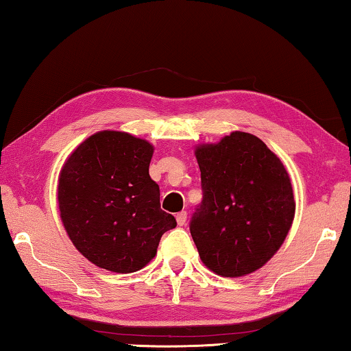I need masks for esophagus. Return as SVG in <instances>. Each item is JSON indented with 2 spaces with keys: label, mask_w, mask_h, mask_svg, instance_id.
<instances>
[{
  "label": "esophagus",
  "mask_w": 351,
  "mask_h": 351,
  "mask_svg": "<svg viewBox=\"0 0 351 351\" xmlns=\"http://www.w3.org/2000/svg\"><path fill=\"white\" fill-rule=\"evenodd\" d=\"M186 221H187V212L186 210L176 213V223H178V226H184V224H186Z\"/></svg>",
  "instance_id": "obj_1"
}]
</instances>
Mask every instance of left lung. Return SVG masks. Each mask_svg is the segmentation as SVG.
I'll list each match as a JSON object with an SVG mask.
<instances>
[{
    "label": "left lung",
    "instance_id": "1",
    "mask_svg": "<svg viewBox=\"0 0 351 351\" xmlns=\"http://www.w3.org/2000/svg\"><path fill=\"white\" fill-rule=\"evenodd\" d=\"M203 201L190 221L199 257L223 277L260 269L291 229L295 203L287 169L257 136L234 132L197 147Z\"/></svg>",
    "mask_w": 351,
    "mask_h": 351
}]
</instances>
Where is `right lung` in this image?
<instances>
[{"label": "right lung", "mask_w": 351, "mask_h": 351, "mask_svg": "<svg viewBox=\"0 0 351 351\" xmlns=\"http://www.w3.org/2000/svg\"><path fill=\"white\" fill-rule=\"evenodd\" d=\"M153 145L123 132H99L71 153L58 178L64 229L83 257L128 274L144 268L164 232L176 228L148 175Z\"/></svg>", "instance_id": "add662e5"}]
</instances>
